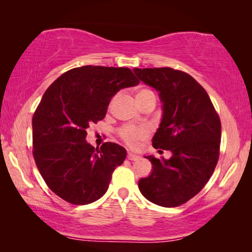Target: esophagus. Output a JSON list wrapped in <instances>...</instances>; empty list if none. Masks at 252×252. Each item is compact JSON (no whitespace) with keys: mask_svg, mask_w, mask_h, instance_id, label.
I'll return each mask as SVG.
<instances>
[{"mask_svg":"<svg viewBox=\"0 0 252 252\" xmlns=\"http://www.w3.org/2000/svg\"><path fill=\"white\" fill-rule=\"evenodd\" d=\"M127 159L131 160V161H136V160L140 159V157L134 155V153H132V152H127Z\"/></svg>","mask_w":252,"mask_h":252,"instance_id":"obj_1","label":"esophagus"}]
</instances>
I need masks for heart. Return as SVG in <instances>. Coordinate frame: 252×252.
Wrapping results in <instances>:
<instances>
[{
	"label": "heart",
	"instance_id": "obj_1",
	"mask_svg": "<svg viewBox=\"0 0 252 252\" xmlns=\"http://www.w3.org/2000/svg\"><path fill=\"white\" fill-rule=\"evenodd\" d=\"M149 95H155L153 92L149 89H141L136 93V100L141 101L144 97ZM149 127L146 126H135L132 125L123 126L120 130H119V136L122 139V141L125 142L126 146L130 148H136L139 146V143L141 140L146 139L149 135Z\"/></svg>",
	"mask_w": 252,
	"mask_h": 252
}]
</instances>
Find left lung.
Wrapping results in <instances>:
<instances>
[{
  "instance_id": "left-lung-1",
  "label": "left lung",
  "mask_w": 252,
  "mask_h": 252,
  "mask_svg": "<svg viewBox=\"0 0 252 252\" xmlns=\"http://www.w3.org/2000/svg\"><path fill=\"white\" fill-rule=\"evenodd\" d=\"M133 71L140 81L159 92L163 103L152 146L159 152H172L169 160L146 157L152 172L139 181V189L158 206H181L202 190L215 171L220 152V118L207 91L186 72L171 67Z\"/></svg>"
}]
</instances>
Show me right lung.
<instances>
[{
  "label": "right lung",
  "mask_w": 252,
  "mask_h": 252,
  "mask_svg": "<svg viewBox=\"0 0 252 252\" xmlns=\"http://www.w3.org/2000/svg\"><path fill=\"white\" fill-rule=\"evenodd\" d=\"M139 84L127 67L84 65L66 71L50 85L32 119L33 157L48 187L72 204L96 201L108 190L126 149L85 140L91 123L104 119L112 96Z\"/></svg>",
  "instance_id": "1"
}]
</instances>
